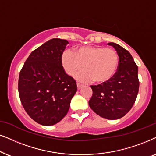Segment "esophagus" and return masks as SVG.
Here are the masks:
<instances>
[{
  "label": "esophagus",
  "mask_w": 156,
  "mask_h": 156,
  "mask_svg": "<svg viewBox=\"0 0 156 156\" xmlns=\"http://www.w3.org/2000/svg\"><path fill=\"white\" fill-rule=\"evenodd\" d=\"M83 86V85L82 83H77V87H78V90L81 88Z\"/></svg>",
  "instance_id": "esophagus-1"
}]
</instances>
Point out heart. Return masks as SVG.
I'll return each instance as SVG.
<instances>
[{"mask_svg":"<svg viewBox=\"0 0 156 156\" xmlns=\"http://www.w3.org/2000/svg\"><path fill=\"white\" fill-rule=\"evenodd\" d=\"M62 62L66 71L78 79L104 83L115 76L118 70L119 58L115 50L102 46L87 45L78 48L76 52L67 51L63 54Z\"/></svg>","mask_w":156,"mask_h":156,"instance_id":"heart-1","label":"heart"}]
</instances>
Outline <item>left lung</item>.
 Segmentation results:
<instances>
[{"mask_svg":"<svg viewBox=\"0 0 156 156\" xmlns=\"http://www.w3.org/2000/svg\"><path fill=\"white\" fill-rule=\"evenodd\" d=\"M119 57L115 76L98 86H91L93 95L90 108L101 117L116 120L123 117L133 105L139 90L138 68L127 50L115 43H109Z\"/></svg>","mask_w":156,"mask_h":156,"instance_id":"obj_1","label":"left lung"}]
</instances>
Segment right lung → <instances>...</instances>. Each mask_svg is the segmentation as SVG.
<instances>
[{"instance_id": "1", "label": "right lung", "mask_w": 156, "mask_h": 156, "mask_svg": "<svg viewBox=\"0 0 156 156\" xmlns=\"http://www.w3.org/2000/svg\"><path fill=\"white\" fill-rule=\"evenodd\" d=\"M68 41L53 38L33 51L20 70L18 93L33 120L49 126L61 121L77 91L76 82L66 73L62 54Z\"/></svg>"}]
</instances>
